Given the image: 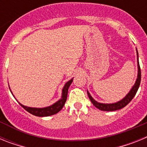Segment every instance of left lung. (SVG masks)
Returning a JSON list of instances; mask_svg holds the SVG:
<instances>
[{"mask_svg":"<svg viewBox=\"0 0 147 147\" xmlns=\"http://www.w3.org/2000/svg\"><path fill=\"white\" fill-rule=\"evenodd\" d=\"M136 52H137V62H138V76L137 80H136V83L135 85H133V87L132 88V89L130 90V91L128 93V94L124 97L123 99H121L119 102H116V103H113V104H103V103H99V102H97L96 100H94L93 98V97L90 96V94L89 93V92L88 91V97H89L90 100L91 101V102L93 103V105H94L95 107L96 108L99 109L101 110H103V111H115V110H120V109L123 108L127 105L129 102H131V100L134 98V96H136V93H137L138 88L140 86V83H141V67H140L139 65V61H138V51L136 49Z\"/></svg>","mask_w":147,"mask_h":147,"instance_id":"1","label":"left lung"}]
</instances>
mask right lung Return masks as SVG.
Here are the masks:
<instances>
[{
    "instance_id": "1",
    "label": "right lung",
    "mask_w": 147,
    "mask_h": 147,
    "mask_svg": "<svg viewBox=\"0 0 147 147\" xmlns=\"http://www.w3.org/2000/svg\"><path fill=\"white\" fill-rule=\"evenodd\" d=\"M73 79L66 82L64 88L62 89V98L57 101V102L54 103V105H51L49 107H43V108H35V107H29L24 106L22 104L19 103L23 108L25 109L26 111L30 113L31 114L36 116H39V117H44V116H50V115H54V114L57 113L62 109L63 106L65 105V103L66 102L67 96V91H68V88H69L70 85L72 83ZM11 91V90H10Z\"/></svg>"
}]
</instances>
